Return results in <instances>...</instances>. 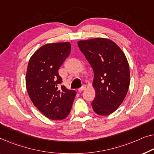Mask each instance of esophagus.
I'll return each instance as SVG.
<instances>
[{"mask_svg":"<svg viewBox=\"0 0 154 154\" xmlns=\"http://www.w3.org/2000/svg\"><path fill=\"white\" fill-rule=\"evenodd\" d=\"M85 88H86V86H83L82 87H81L80 88L78 89V92H79V93H81V92H82V91L85 90Z\"/></svg>","mask_w":154,"mask_h":154,"instance_id":"esophagus-1","label":"esophagus"}]
</instances>
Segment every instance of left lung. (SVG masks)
I'll return each mask as SVG.
<instances>
[{"instance_id":"1","label":"left lung","mask_w":154,"mask_h":154,"mask_svg":"<svg viewBox=\"0 0 154 154\" xmlns=\"http://www.w3.org/2000/svg\"><path fill=\"white\" fill-rule=\"evenodd\" d=\"M94 72L93 86L95 97L93 111L107 116L116 111L125 100L130 84L129 66L121 48L106 38L77 42Z\"/></svg>"}]
</instances>
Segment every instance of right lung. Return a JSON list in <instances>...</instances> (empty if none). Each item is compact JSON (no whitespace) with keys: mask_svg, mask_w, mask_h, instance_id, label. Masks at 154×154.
Returning <instances> with one entry per match:
<instances>
[{"mask_svg":"<svg viewBox=\"0 0 154 154\" xmlns=\"http://www.w3.org/2000/svg\"><path fill=\"white\" fill-rule=\"evenodd\" d=\"M69 42L48 43L29 60L26 77L27 93L33 104L48 118L65 119L70 112L76 91L58 85L62 79L58 70L70 52Z\"/></svg>","mask_w":154,"mask_h":154,"instance_id":"add662e5","label":"right lung"}]
</instances>
